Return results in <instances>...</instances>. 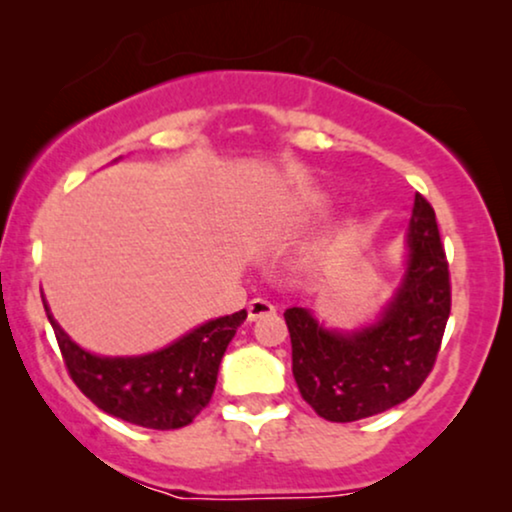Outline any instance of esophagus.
I'll list each match as a JSON object with an SVG mask.
<instances>
[{
	"instance_id": "1",
	"label": "esophagus",
	"mask_w": 512,
	"mask_h": 512,
	"mask_svg": "<svg viewBox=\"0 0 512 512\" xmlns=\"http://www.w3.org/2000/svg\"><path fill=\"white\" fill-rule=\"evenodd\" d=\"M274 310L276 308L269 301H264V298H255V301L248 303V320L255 322V320H260V317H264V315H272Z\"/></svg>"
}]
</instances>
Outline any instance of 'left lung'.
Listing matches in <instances>:
<instances>
[{
  "label": "left lung",
  "mask_w": 512,
  "mask_h": 512,
  "mask_svg": "<svg viewBox=\"0 0 512 512\" xmlns=\"http://www.w3.org/2000/svg\"><path fill=\"white\" fill-rule=\"evenodd\" d=\"M402 284L373 325L327 330L308 308L284 313L293 378L322 419L346 424L409 399L433 370L450 317V272L436 211L414 197Z\"/></svg>",
  "instance_id": "left-lung-1"
}]
</instances>
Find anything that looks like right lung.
Wrapping results in <instances>:
<instances>
[{
	"mask_svg": "<svg viewBox=\"0 0 512 512\" xmlns=\"http://www.w3.org/2000/svg\"><path fill=\"white\" fill-rule=\"evenodd\" d=\"M43 305L76 387L105 414L154 431L192 424L207 407L226 346L248 317L245 310L216 317L154 354L96 356L57 325L45 298Z\"/></svg>",
	"mask_w": 512,
	"mask_h": 512,
	"instance_id": "right-lung-1",
	"label": "right lung"
}]
</instances>
